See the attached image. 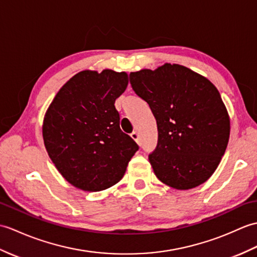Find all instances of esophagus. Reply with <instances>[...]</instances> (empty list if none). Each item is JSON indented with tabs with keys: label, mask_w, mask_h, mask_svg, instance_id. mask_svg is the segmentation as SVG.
<instances>
[{
	"label": "esophagus",
	"mask_w": 257,
	"mask_h": 257,
	"mask_svg": "<svg viewBox=\"0 0 257 257\" xmlns=\"http://www.w3.org/2000/svg\"><path fill=\"white\" fill-rule=\"evenodd\" d=\"M130 136H132V138H133L135 141H137V143L139 144V135H138L137 132L132 133V134H130Z\"/></svg>",
	"instance_id": "obj_1"
}]
</instances>
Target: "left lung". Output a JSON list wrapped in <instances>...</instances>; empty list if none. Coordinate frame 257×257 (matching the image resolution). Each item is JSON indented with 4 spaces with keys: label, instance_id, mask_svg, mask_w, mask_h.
I'll return each instance as SVG.
<instances>
[{
    "label": "left lung",
    "instance_id": "obj_1",
    "mask_svg": "<svg viewBox=\"0 0 257 257\" xmlns=\"http://www.w3.org/2000/svg\"><path fill=\"white\" fill-rule=\"evenodd\" d=\"M129 79L157 120L158 144L149 155L157 178L177 190L204 183L230 138V118L216 87L178 64L130 73Z\"/></svg>",
    "mask_w": 257,
    "mask_h": 257
}]
</instances>
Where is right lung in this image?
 <instances>
[{
	"label": "right lung",
	"mask_w": 257,
	"mask_h": 257,
	"mask_svg": "<svg viewBox=\"0 0 257 257\" xmlns=\"http://www.w3.org/2000/svg\"><path fill=\"white\" fill-rule=\"evenodd\" d=\"M128 75L83 70L65 84L48 107L43 139L59 173L84 191L119 182L139 146L120 129L114 101L127 88Z\"/></svg>",
	"instance_id": "right-lung-1"
}]
</instances>
